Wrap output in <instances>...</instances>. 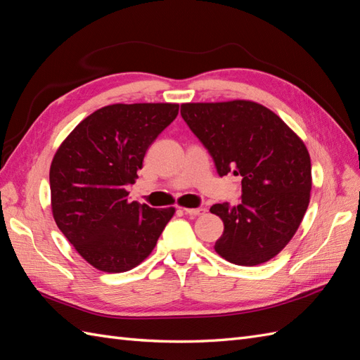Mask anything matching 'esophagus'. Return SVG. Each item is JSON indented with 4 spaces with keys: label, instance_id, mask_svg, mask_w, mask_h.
I'll use <instances>...</instances> for the list:
<instances>
[{
    "label": "esophagus",
    "instance_id": "34e87169",
    "mask_svg": "<svg viewBox=\"0 0 360 360\" xmlns=\"http://www.w3.org/2000/svg\"><path fill=\"white\" fill-rule=\"evenodd\" d=\"M184 212H186V214L191 216V218H196V216H200L205 213V208L199 207V208H184Z\"/></svg>",
    "mask_w": 360,
    "mask_h": 360
}]
</instances>
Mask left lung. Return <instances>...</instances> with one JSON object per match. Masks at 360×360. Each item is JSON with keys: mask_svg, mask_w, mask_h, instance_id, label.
Here are the masks:
<instances>
[{"mask_svg": "<svg viewBox=\"0 0 360 360\" xmlns=\"http://www.w3.org/2000/svg\"><path fill=\"white\" fill-rule=\"evenodd\" d=\"M181 115L210 152L219 176L242 181V204H214L224 222L214 250L225 261L253 266L279 255L310 204V153L278 115L248 99L186 103Z\"/></svg>", "mask_w": 360, "mask_h": 360, "instance_id": "obj_1", "label": "left lung"}]
</instances>
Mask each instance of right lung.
<instances>
[{
  "label": "right lung",
  "instance_id": "right-lung-1",
  "mask_svg": "<svg viewBox=\"0 0 360 360\" xmlns=\"http://www.w3.org/2000/svg\"><path fill=\"white\" fill-rule=\"evenodd\" d=\"M179 104L98 108L75 127L50 164V205L58 229L99 271L135 269L153 252L174 207L129 202L147 148L176 118Z\"/></svg>",
  "mask_w": 360,
  "mask_h": 360
}]
</instances>
